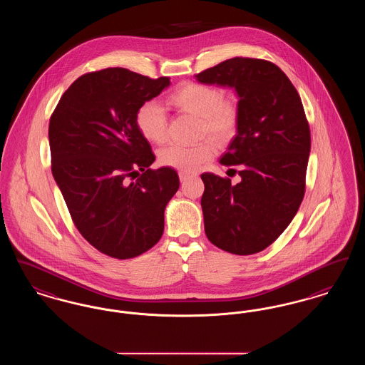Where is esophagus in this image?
Masks as SVG:
<instances>
[{
  "mask_svg": "<svg viewBox=\"0 0 365 365\" xmlns=\"http://www.w3.org/2000/svg\"><path fill=\"white\" fill-rule=\"evenodd\" d=\"M190 176L191 175L187 174V173H179V179H180V182H186Z\"/></svg>",
  "mask_w": 365,
  "mask_h": 365,
  "instance_id": "esophagus-1",
  "label": "esophagus"
}]
</instances>
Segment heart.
Instances as JSON below:
<instances>
[{"label": "heart", "mask_w": 365, "mask_h": 365, "mask_svg": "<svg viewBox=\"0 0 365 365\" xmlns=\"http://www.w3.org/2000/svg\"><path fill=\"white\" fill-rule=\"evenodd\" d=\"M170 103L180 112L200 118V137L209 135L217 142L232 138L240 125V108L235 101L225 98L216 86L200 82H186L170 94ZM135 122L142 137L156 145L167 140V115L161 105L145 103L137 112ZM216 153L210 140L194 146L170 145L160 150V164L180 173H195Z\"/></svg>", "instance_id": "b5f03b06"}]
</instances>
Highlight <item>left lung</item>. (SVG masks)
Returning a JSON list of instances; mask_svg holds the SVG:
<instances>
[{"label": "left lung", "mask_w": 365, "mask_h": 365, "mask_svg": "<svg viewBox=\"0 0 365 365\" xmlns=\"http://www.w3.org/2000/svg\"><path fill=\"white\" fill-rule=\"evenodd\" d=\"M195 78L234 87L240 97L237 135L220 163L238 165L241 182L201 175L205 234L228 253H259L290 225L305 194L311 131L304 106L286 73L267 60L234 57Z\"/></svg>", "instance_id": "left-lung-1"}]
</instances>
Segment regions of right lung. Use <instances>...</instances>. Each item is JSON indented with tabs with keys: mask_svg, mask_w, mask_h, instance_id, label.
Wrapping results in <instances>:
<instances>
[{
	"mask_svg": "<svg viewBox=\"0 0 365 365\" xmlns=\"http://www.w3.org/2000/svg\"><path fill=\"white\" fill-rule=\"evenodd\" d=\"M170 78L125 68L79 76L49 122L52 174L87 242L125 260L148 252L164 231V210L179 189L174 168H149L155 155L135 116ZM141 174H138V171Z\"/></svg>",
	"mask_w": 365,
	"mask_h": 365,
	"instance_id": "add662e5",
	"label": "right lung"
}]
</instances>
